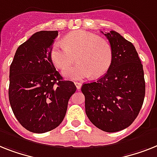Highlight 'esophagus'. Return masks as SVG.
<instances>
[{
  "label": "esophagus",
  "mask_w": 157,
  "mask_h": 157,
  "mask_svg": "<svg viewBox=\"0 0 157 157\" xmlns=\"http://www.w3.org/2000/svg\"><path fill=\"white\" fill-rule=\"evenodd\" d=\"M75 86H76V87H77L78 90H80V88H81V86H82L81 82H75Z\"/></svg>",
  "instance_id": "obj_1"
}]
</instances>
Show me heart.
<instances>
[{
    "mask_svg": "<svg viewBox=\"0 0 157 157\" xmlns=\"http://www.w3.org/2000/svg\"><path fill=\"white\" fill-rule=\"evenodd\" d=\"M50 57L54 66L60 70L68 68L77 57L79 63L63 74L71 79H81L91 75L99 78L107 73L112 63L113 51L111 44L98 35L76 30L66 35L63 43L54 42Z\"/></svg>",
    "mask_w": 157,
    "mask_h": 157,
    "instance_id": "1",
    "label": "heart"
}]
</instances>
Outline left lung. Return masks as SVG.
I'll use <instances>...</instances> for the list:
<instances>
[{
	"instance_id": "1",
	"label": "left lung",
	"mask_w": 157,
	"mask_h": 157,
	"mask_svg": "<svg viewBox=\"0 0 157 157\" xmlns=\"http://www.w3.org/2000/svg\"><path fill=\"white\" fill-rule=\"evenodd\" d=\"M103 34L113 51L111 67L99 79L83 84L81 90L90 122L102 131L116 132L130 126L138 116L145 95V81L133 44L114 30Z\"/></svg>"
}]
</instances>
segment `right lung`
I'll return each instance as SVG.
<instances>
[{
  "label": "right lung",
  "mask_w": 157,
  "mask_h": 157,
  "mask_svg": "<svg viewBox=\"0 0 157 157\" xmlns=\"http://www.w3.org/2000/svg\"><path fill=\"white\" fill-rule=\"evenodd\" d=\"M58 31H40L17 48L10 65L9 99L14 116L26 130L44 133L63 122L76 91L63 80L50 59Z\"/></svg>",
  "instance_id": "1"
}]
</instances>
